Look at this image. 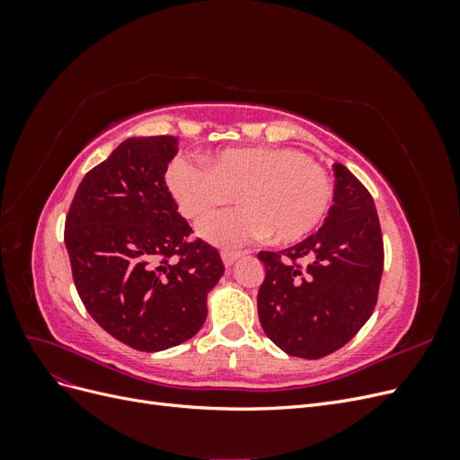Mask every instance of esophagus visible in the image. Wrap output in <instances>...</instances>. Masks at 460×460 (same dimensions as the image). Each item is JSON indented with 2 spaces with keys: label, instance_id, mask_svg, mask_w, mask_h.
Here are the masks:
<instances>
[{
  "label": "esophagus",
  "instance_id": "1",
  "mask_svg": "<svg viewBox=\"0 0 460 460\" xmlns=\"http://www.w3.org/2000/svg\"><path fill=\"white\" fill-rule=\"evenodd\" d=\"M242 257V252H222V261H225V267H232V264Z\"/></svg>",
  "mask_w": 460,
  "mask_h": 460
}]
</instances>
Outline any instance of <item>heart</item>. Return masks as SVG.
<instances>
[{
    "mask_svg": "<svg viewBox=\"0 0 460 460\" xmlns=\"http://www.w3.org/2000/svg\"><path fill=\"white\" fill-rule=\"evenodd\" d=\"M205 164L174 159L166 184L190 220L205 218L238 193L243 207L215 215L199 226L203 238L217 245H242L267 234L280 243L297 242L323 222L332 203L328 172L297 149H222Z\"/></svg>",
    "mask_w": 460,
    "mask_h": 460,
    "instance_id": "heart-1",
    "label": "heart"
}]
</instances>
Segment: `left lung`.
<instances>
[{"label":"left lung","instance_id":"8db88e82","mask_svg":"<svg viewBox=\"0 0 460 460\" xmlns=\"http://www.w3.org/2000/svg\"><path fill=\"white\" fill-rule=\"evenodd\" d=\"M336 188L324 225L282 252H261L257 309L264 333L291 357L338 351L370 318L384 270L378 213L368 190L333 163Z\"/></svg>","mask_w":460,"mask_h":460}]
</instances>
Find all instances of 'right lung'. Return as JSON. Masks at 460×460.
<instances>
[{"label": "right lung", "instance_id": "obj_1", "mask_svg": "<svg viewBox=\"0 0 460 460\" xmlns=\"http://www.w3.org/2000/svg\"><path fill=\"white\" fill-rule=\"evenodd\" d=\"M174 136L128 137L82 178L65 220L73 280L90 316L137 351L196 336L225 264L164 182Z\"/></svg>", "mask_w": 460, "mask_h": 460}]
</instances>
